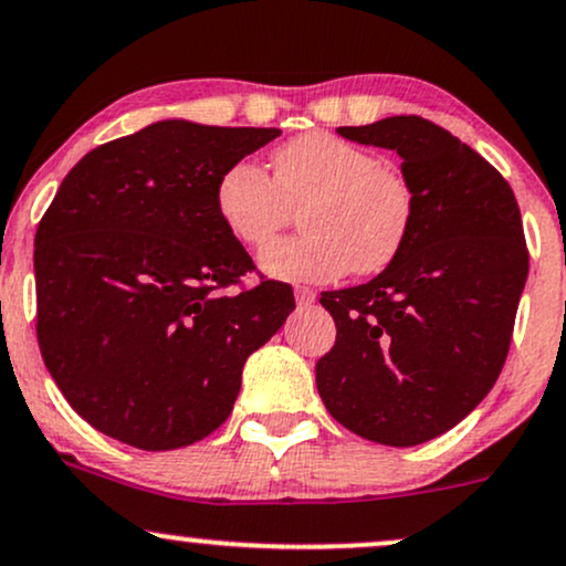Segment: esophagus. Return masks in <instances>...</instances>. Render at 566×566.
Returning a JSON list of instances; mask_svg holds the SVG:
<instances>
[{
  "instance_id": "1",
  "label": "esophagus",
  "mask_w": 566,
  "mask_h": 566,
  "mask_svg": "<svg viewBox=\"0 0 566 566\" xmlns=\"http://www.w3.org/2000/svg\"><path fill=\"white\" fill-rule=\"evenodd\" d=\"M295 301L301 308H305V305H311L313 301H316V292L308 287H295Z\"/></svg>"
}]
</instances>
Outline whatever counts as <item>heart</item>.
Instances as JSON below:
<instances>
[{
    "label": "heart",
    "mask_w": 566,
    "mask_h": 566,
    "mask_svg": "<svg viewBox=\"0 0 566 566\" xmlns=\"http://www.w3.org/2000/svg\"><path fill=\"white\" fill-rule=\"evenodd\" d=\"M274 179L237 160L216 181V213L242 248L261 250L300 210L305 234L263 250L261 269L284 282H335L377 274L398 258L417 216L400 168L337 134L308 132L276 147Z\"/></svg>",
    "instance_id": "b5f03b06"
}]
</instances>
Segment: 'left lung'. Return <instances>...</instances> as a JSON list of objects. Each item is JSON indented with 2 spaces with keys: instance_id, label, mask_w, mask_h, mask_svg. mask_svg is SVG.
<instances>
[{
  "instance_id": "left-lung-1",
  "label": "left lung",
  "mask_w": 566,
  "mask_h": 566,
  "mask_svg": "<svg viewBox=\"0 0 566 566\" xmlns=\"http://www.w3.org/2000/svg\"><path fill=\"white\" fill-rule=\"evenodd\" d=\"M337 134L403 158L417 216L382 274L322 292L337 339L316 387L350 432L419 446L474 411L506 364L530 269L520 206L482 155L419 115Z\"/></svg>"
}]
</instances>
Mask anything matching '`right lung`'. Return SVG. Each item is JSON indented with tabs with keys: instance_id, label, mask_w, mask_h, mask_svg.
Listing matches in <instances>:
<instances>
[{
	"instance_id": "add662e5",
	"label": "right lung",
	"mask_w": 566,
	"mask_h": 566,
	"mask_svg": "<svg viewBox=\"0 0 566 566\" xmlns=\"http://www.w3.org/2000/svg\"><path fill=\"white\" fill-rule=\"evenodd\" d=\"M282 134L158 120L86 153L36 229V337L94 430L171 451L227 421L250 353L295 308L282 282L223 292L253 258L216 213L231 163Z\"/></svg>"
}]
</instances>
